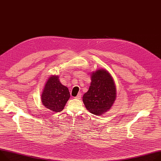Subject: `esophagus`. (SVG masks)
<instances>
[{
	"label": "esophagus",
	"mask_w": 161,
	"mask_h": 161,
	"mask_svg": "<svg viewBox=\"0 0 161 161\" xmlns=\"http://www.w3.org/2000/svg\"><path fill=\"white\" fill-rule=\"evenodd\" d=\"M81 94L80 93V92H79L78 94V95L76 96V97H75V99H80L81 98Z\"/></svg>",
	"instance_id": "obj_1"
}]
</instances>
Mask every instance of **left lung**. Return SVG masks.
<instances>
[{
	"label": "left lung",
	"instance_id": "left-lung-1",
	"mask_svg": "<svg viewBox=\"0 0 161 161\" xmlns=\"http://www.w3.org/2000/svg\"><path fill=\"white\" fill-rule=\"evenodd\" d=\"M115 97V86L109 73L103 69L93 72L89 91L83 96L86 108L94 115L104 114L111 108Z\"/></svg>",
	"mask_w": 161,
	"mask_h": 161
}]
</instances>
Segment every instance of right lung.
Here are the masks:
<instances>
[{"mask_svg":"<svg viewBox=\"0 0 161 161\" xmlns=\"http://www.w3.org/2000/svg\"><path fill=\"white\" fill-rule=\"evenodd\" d=\"M69 97L68 88L60 82L56 76L49 78L41 96L42 104L55 112L63 110Z\"/></svg>","mask_w":161,"mask_h":161,"instance_id":"obj_1","label":"right lung"}]
</instances>
